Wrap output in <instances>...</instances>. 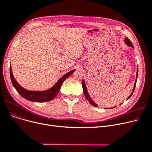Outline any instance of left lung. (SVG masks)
Wrapping results in <instances>:
<instances>
[{
	"mask_svg": "<svg viewBox=\"0 0 152 152\" xmlns=\"http://www.w3.org/2000/svg\"><path fill=\"white\" fill-rule=\"evenodd\" d=\"M124 41H125V43H126V44L127 46H129V47H131L134 48V46H133V45H132V42H131V41H130V40H129L128 38H127V37H126V38L124 39ZM137 77H138V68H137V69L136 78H135V83H134V87H133L132 91L131 94L129 95V96L128 97V98H127L126 100H128V99H130V97L132 96V94H133V92H134V89H135V85H136V83H137ZM82 86H83V92H84V95H85L86 98L87 99V100H89V103H91V104L92 105H93V106H94V107H97V105L96 103H95V102H94L92 100V99H91V97H90V95H89V93H88V91H87V87H86V83H85V81H84V80H83V81H82ZM121 104H122V103H121V104H119V105H121ZM116 107L110 108H110H115V107ZM108 108H107V109H108Z\"/></svg>",
	"mask_w": 152,
	"mask_h": 152,
	"instance_id": "obj_1",
	"label": "left lung"
}]
</instances>
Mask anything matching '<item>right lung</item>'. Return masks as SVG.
<instances>
[{
    "label": "right lung",
    "mask_w": 152,
    "mask_h": 152,
    "mask_svg": "<svg viewBox=\"0 0 152 152\" xmlns=\"http://www.w3.org/2000/svg\"><path fill=\"white\" fill-rule=\"evenodd\" d=\"M76 69L72 70L68 73L64 75L61 77H60L58 81L52 87L49 89L42 91H29L21 87L15 80V79L13 75L12 71V67H10V75L11 81L13 87L17 90V91L21 95V96L25 99L34 102H45L50 101L53 100L57 94H58L61 86L65 79L68 77L72 73H74Z\"/></svg>",
    "instance_id": "right-lung-1"
}]
</instances>
